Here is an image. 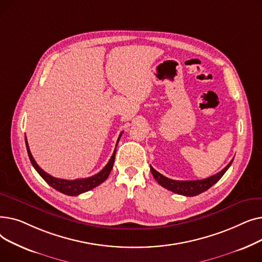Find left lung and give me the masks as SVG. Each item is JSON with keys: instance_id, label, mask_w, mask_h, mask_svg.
I'll return each instance as SVG.
<instances>
[{"instance_id": "8db88e82", "label": "left lung", "mask_w": 262, "mask_h": 262, "mask_svg": "<svg viewBox=\"0 0 262 262\" xmlns=\"http://www.w3.org/2000/svg\"><path fill=\"white\" fill-rule=\"evenodd\" d=\"M232 161H233V158L222 171H220L219 173L201 181H174L157 172L152 166H149V169L154 178L157 181V183L163 188H166L174 192V193L181 194V195L195 196V195H199L200 193H203V192H205L206 190H208L210 187H212L215 183H217L220 180H221V177L228 170Z\"/></svg>"}]
</instances>
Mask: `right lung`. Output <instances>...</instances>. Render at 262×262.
<instances>
[{
    "label": "right lung",
    "instance_id": "right-lung-1",
    "mask_svg": "<svg viewBox=\"0 0 262 262\" xmlns=\"http://www.w3.org/2000/svg\"><path fill=\"white\" fill-rule=\"evenodd\" d=\"M122 134H123V132L119 136L118 141H117V145H118V142L121 138ZM25 144H26L27 154H29V157H30V160L33 164V167L39 173V175L43 178L46 183H48V185H50L52 188L56 189L57 191L61 192V193L67 194V195H71V196H75V195L84 193V192H87V191H89V190H91L95 187H98L99 185H101L102 183H104L107 180L108 175L110 174V172H112V170H113L115 157H116V150H117V148H115L112 158L109 159L108 163L98 174H95V175H93L91 177H88V178H80V180L68 181V180H61V178L53 177L50 174H48L47 172H45L42 169H41L38 166L37 162L35 161L33 155H32V153H31V150H30L29 143H27V140H26V136H25Z\"/></svg>",
    "mask_w": 262,
    "mask_h": 262
}]
</instances>
